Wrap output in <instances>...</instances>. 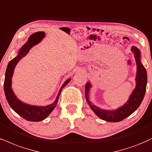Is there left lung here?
<instances>
[{
	"instance_id": "1",
	"label": "left lung",
	"mask_w": 152,
	"mask_h": 152,
	"mask_svg": "<svg viewBox=\"0 0 152 152\" xmlns=\"http://www.w3.org/2000/svg\"><path fill=\"white\" fill-rule=\"evenodd\" d=\"M132 53L134 54V58L137 66L136 77V87L132 91L128 102L124 106H121L116 110H106L101 109L96 106H94L89 100V89L90 88V84L87 83L85 85V96L87 102L89 104L93 111L99 116L100 118L108 122H119L123 121L133 112L137 109L145 96L146 87L147 82V75L145 67L140 62V52L135 46L131 48Z\"/></svg>"
}]
</instances>
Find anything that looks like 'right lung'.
I'll use <instances>...</instances> for the list:
<instances>
[{
    "mask_svg": "<svg viewBox=\"0 0 152 152\" xmlns=\"http://www.w3.org/2000/svg\"><path fill=\"white\" fill-rule=\"evenodd\" d=\"M44 32H37L31 34L28 39L27 42L21 48V49L19 51L18 56L9 62L7 65L6 72H5V77L4 81V91L6 99L8 102L10 107L12 108L16 112L18 115L23 118L25 120L29 121H41L46 118L47 116L50 113V112L53 110L57 104L58 101L60 94H61V90L65 85L70 82V79L67 80L62 86L60 91L58 94L57 98H56L55 102L53 104L48 105V106H44V107H40V106H34L24 104L18 100V98L15 96L13 91L11 88V78H12L13 70H14L15 67L19 61H20L24 56H25L29 52L30 48L32 47L34 45L37 44V43L40 42L42 39L44 38Z\"/></svg>",
    "mask_w": 152,
    "mask_h": 152,
    "instance_id": "obj_1",
    "label": "right lung"
}]
</instances>
